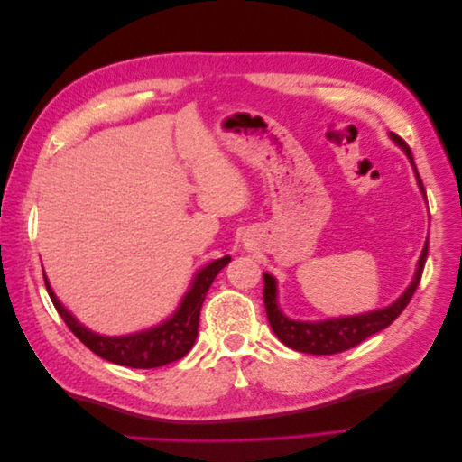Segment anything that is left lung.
<instances>
[{
	"label": "left lung",
	"mask_w": 462,
	"mask_h": 462,
	"mask_svg": "<svg viewBox=\"0 0 462 462\" xmlns=\"http://www.w3.org/2000/svg\"><path fill=\"white\" fill-rule=\"evenodd\" d=\"M389 136L393 138V141L409 156V160L414 167L418 185H420V190L426 197L422 179H420V175H418L411 148L395 133H391ZM426 256H428V243L424 245L420 260H418V268H416L412 283L391 306H385V309L374 310L368 314L335 318V319H324V321H297V319L287 318L277 306L275 279L270 273H263V304H265V314H268V319H270V326L279 337V341L285 343L291 348H295V351H299V353L335 355V353L348 351V348H353L358 343L368 339L370 335L385 329L389 324H393L397 316L404 309H407V304L411 302L414 291L422 279Z\"/></svg>",
	"instance_id": "obj_1"
}]
</instances>
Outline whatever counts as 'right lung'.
<instances>
[{
	"mask_svg": "<svg viewBox=\"0 0 462 462\" xmlns=\"http://www.w3.org/2000/svg\"><path fill=\"white\" fill-rule=\"evenodd\" d=\"M229 262V256H223L202 268L197 273V277H194L192 287L183 297V302H180L177 312L170 319H165L163 324L141 333L123 335V337H106V335L92 333L90 329L79 324L73 314H69L65 306L58 300V297L53 295L46 273L44 283L55 310L60 312L67 328L71 329L94 355L114 362V365L119 366L158 368L183 358L190 351L199 335L200 309L206 299V292L209 285L214 283L216 275L226 268Z\"/></svg>",
	"mask_w": 462,
	"mask_h": 462,
	"instance_id": "add662e5",
	"label": "right lung"
}]
</instances>
